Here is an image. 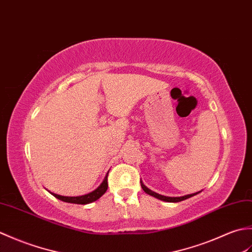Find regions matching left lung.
Segmentation results:
<instances>
[{
  "label": "left lung",
  "mask_w": 252,
  "mask_h": 252,
  "mask_svg": "<svg viewBox=\"0 0 252 252\" xmlns=\"http://www.w3.org/2000/svg\"><path fill=\"white\" fill-rule=\"evenodd\" d=\"M140 183H141V188L143 189V191H144L145 193L151 195V196L156 197V198H158V199H160V200H164V202H168V203H178V202H181V200L188 199V198L192 197V196H194V195H196V194L199 193V192H197V193H194V194H189V195H186V196H182V197H169V196H164V195H159V194H158V193L151 191V189H148L147 187H145L141 181H140Z\"/></svg>",
  "instance_id": "left-lung-1"
}]
</instances>
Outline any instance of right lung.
I'll use <instances>...</instances> for the list:
<instances>
[{
  "label": "right lung",
  "instance_id": "add662e5",
  "mask_svg": "<svg viewBox=\"0 0 252 252\" xmlns=\"http://www.w3.org/2000/svg\"><path fill=\"white\" fill-rule=\"evenodd\" d=\"M108 175H109V172L107 173V176H105L102 183L100 184V186L96 189H94V191L88 193V194H85V195H82V196L71 197V196H61V195L55 194V193H52V194L54 195L56 198L63 200V202H65V203L79 204V205H86V204H89V203H93V202H94V200H97L98 198L101 197L102 195L105 192H107V189H108Z\"/></svg>",
  "mask_w": 252,
  "mask_h": 252
}]
</instances>
